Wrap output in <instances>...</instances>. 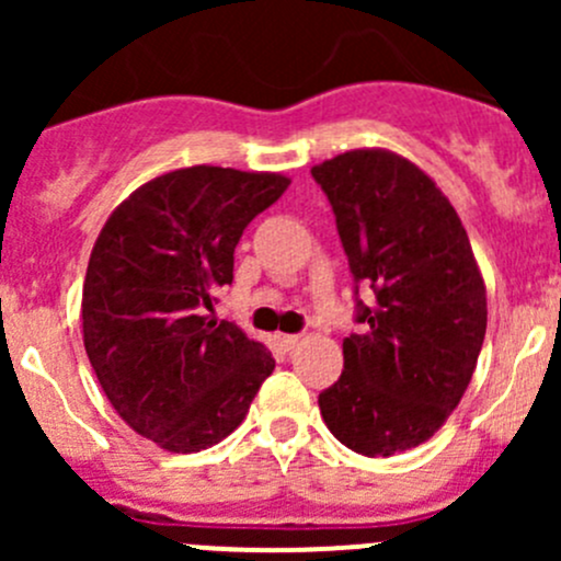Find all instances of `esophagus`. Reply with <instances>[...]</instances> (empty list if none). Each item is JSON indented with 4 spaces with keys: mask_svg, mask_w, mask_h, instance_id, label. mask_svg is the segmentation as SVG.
I'll return each mask as SVG.
<instances>
[{
    "mask_svg": "<svg viewBox=\"0 0 561 561\" xmlns=\"http://www.w3.org/2000/svg\"><path fill=\"white\" fill-rule=\"evenodd\" d=\"M298 339L301 336H296V333H279V336H276V342H279L285 350H293L298 344Z\"/></svg>",
    "mask_w": 561,
    "mask_h": 561,
    "instance_id": "esophagus-1",
    "label": "esophagus"
}]
</instances>
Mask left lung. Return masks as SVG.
Segmentation results:
<instances>
[{
	"instance_id": "8db88e82",
	"label": "left lung",
	"mask_w": 561,
	"mask_h": 561,
	"mask_svg": "<svg viewBox=\"0 0 561 561\" xmlns=\"http://www.w3.org/2000/svg\"><path fill=\"white\" fill-rule=\"evenodd\" d=\"M336 217L364 331L320 393L333 437L360 456L417 448L443 428L478 366L485 285L456 208L415 162L353 149L312 168Z\"/></svg>"
}]
</instances>
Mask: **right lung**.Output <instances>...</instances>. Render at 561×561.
Wrapping results in <instances>:
<instances>
[{
	"label": "right lung",
	"mask_w": 561,
	"mask_h": 561,
	"mask_svg": "<svg viewBox=\"0 0 561 561\" xmlns=\"http://www.w3.org/2000/svg\"><path fill=\"white\" fill-rule=\"evenodd\" d=\"M290 179L192 165L162 173L107 217L83 279V347L107 401L140 437L197 454L241 426L274 358L208 320L233 252Z\"/></svg>",
	"instance_id": "obj_1"
}]
</instances>
